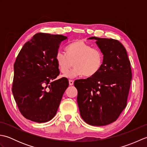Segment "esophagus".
I'll return each instance as SVG.
<instances>
[{
  "mask_svg": "<svg viewBox=\"0 0 147 147\" xmlns=\"http://www.w3.org/2000/svg\"><path fill=\"white\" fill-rule=\"evenodd\" d=\"M69 85H71V86L73 85V84H74V81H73V80H69Z\"/></svg>",
  "mask_w": 147,
  "mask_h": 147,
  "instance_id": "esophagus-1",
  "label": "esophagus"
}]
</instances>
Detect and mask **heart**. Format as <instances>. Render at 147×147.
I'll list each match as a JSON object with an SVG mask.
<instances>
[{
  "label": "heart",
  "mask_w": 147,
  "mask_h": 147,
  "mask_svg": "<svg viewBox=\"0 0 147 147\" xmlns=\"http://www.w3.org/2000/svg\"><path fill=\"white\" fill-rule=\"evenodd\" d=\"M66 53L59 51L55 60L61 72L67 73L73 67L75 68L66 76L74 78L78 76L91 77L100 69L104 61V55L100 50L92 48L91 45L82 40H77L70 43L67 47Z\"/></svg>",
  "instance_id": "b5f03b06"
}]
</instances>
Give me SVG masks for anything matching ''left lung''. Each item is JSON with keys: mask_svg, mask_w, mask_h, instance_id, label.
I'll list each match as a JSON object with an SVG mask.
<instances>
[{"mask_svg": "<svg viewBox=\"0 0 147 147\" xmlns=\"http://www.w3.org/2000/svg\"><path fill=\"white\" fill-rule=\"evenodd\" d=\"M104 55L97 73L74 81L80 113L86 123L105 126L115 121L127 105L132 79L126 49L117 40L92 36Z\"/></svg>", "mask_w": 147, "mask_h": 147, "instance_id": "8db88e82", "label": "left lung"}]
</instances>
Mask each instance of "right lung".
Returning a JSON list of instances; mask_svg holds the SVG:
<instances>
[{
  "mask_svg": "<svg viewBox=\"0 0 147 147\" xmlns=\"http://www.w3.org/2000/svg\"><path fill=\"white\" fill-rule=\"evenodd\" d=\"M67 36L38 33L27 42L14 64L12 92L21 114L42 123L55 116L65 90L66 78L60 74L55 60L61 42Z\"/></svg>",
  "mask_w": 147,
  "mask_h": 147,
  "instance_id": "1",
  "label": "right lung"
}]
</instances>
